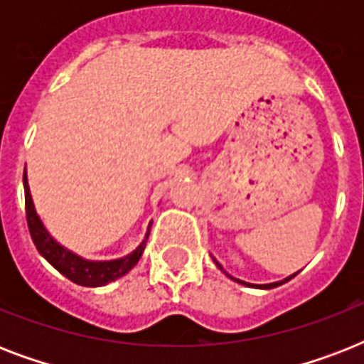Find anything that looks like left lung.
<instances>
[{"mask_svg":"<svg viewBox=\"0 0 364 364\" xmlns=\"http://www.w3.org/2000/svg\"><path fill=\"white\" fill-rule=\"evenodd\" d=\"M213 260H215V259H213ZM215 264L219 266V268H221V270H223V266L219 264V262H217V260H215ZM223 272H225V270H223ZM225 274H227V272H225ZM296 274H299V272H296ZM296 274H293V276L285 277V279H282V282H276V283H264V285H251V283H245V282H242V279H236V277H232V276H230V274H227V276L230 277V279H234V282L242 283V285H247V287H259V289H274V287H279V285H283V283H287L289 279H293V277L296 276Z\"/></svg>","mask_w":364,"mask_h":364,"instance_id":"left-lung-1","label":"left lung"}]
</instances>
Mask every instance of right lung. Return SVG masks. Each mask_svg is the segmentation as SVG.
Listing matches in <instances>:
<instances>
[{
    "label": "right lung",
    "mask_w": 364,
    "mask_h": 364,
    "mask_svg": "<svg viewBox=\"0 0 364 364\" xmlns=\"http://www.w3.org/2000/svg\"><path fill=\"white\" fill-rule=\"evenodd\" d=\"M24 194L26 219H28V228H30L31 240L36 243L37 251H39V253H41L43 257L60 272V274H64L68 279H71V282L77 283V285H82V287H102V285H107V283L115 282V279L122 277L124 274H128V272L137 264V260L141 259L143 249H145V243H147L149 238V230H151V225H149L147 234H145L143 242L139 243L130 255H126L122 259L115 260H87L73 253V251H70V249H65L64 245H60V243L48 234V230L41 223L39 215H37L36 208H33V200H31L26 173Z\"/></svg>",
    "instance_id": "right-lung-1"
}]
</instances>
